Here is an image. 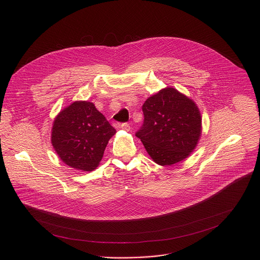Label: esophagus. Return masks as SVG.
Here are the masks:
<instances>
[{
	"label": "esophagus",
	"instance_id": "esophagus-1",
	"mask_svg": "<svg viewBox=\"0 0 260 260\" xmlns=\"http://www.w3.org/2000/svg\"><path fill=\"white\" fill-rule=\"evenodd\" d=\"M120 128H122V129L125 130V131H129V130L131 129V127H130V125H129L128 123H122V124L120 125Z\"/></svg>",
	"mask_w": 260,
	"mask_h": 260
}]
</instances>
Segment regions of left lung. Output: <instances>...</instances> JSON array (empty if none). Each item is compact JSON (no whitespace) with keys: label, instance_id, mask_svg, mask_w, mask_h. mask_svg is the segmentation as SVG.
Masks as SVG:
<instances>
[{"label":"left lung","instance_id":"1","mask_svg":"<svg viewBox=\"0 0 260 260\" xmlns=\"http://www.w3.org/2000/svg\"><path fill=\"white\" fill-rule=\"evenodd\" d=\"M144 121L136 136L150 157L168 166L187 158L201 135V115L196 104L174 88L149 97L142 106Z\"/></svg>","mask_w":260,"mask_h":260}]
</instances>
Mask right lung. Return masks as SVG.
<instances>
[{"label": "right lung", "mask_w": 260, "mask_h": 260, "mask_svg": "<svg viewBox=\"0 0 260 260\" xmlns=\"http://www.w3.org/2000/svg\"><path fill=\"white\" fill-rule=\"evenodd\" d=\"M116 130L95 105L76 101L55 118L51 141L60 159L83 171L94 170Z\"/></svg>", "instance_id": "obj_1"}]
</instances>
